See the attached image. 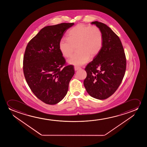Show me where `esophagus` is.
Wrapping results in <instances>:
<instances>
[{
  "mask_svg": "<svg viewBox=\"0 0 147 147\" xmlns=\"http://www.w3.org/2000/svg\"><path fill=\"white\" fill-rule=\"evenodd\" d=\"M80 68L78 66H75L74 67V69L75 70L77 71L78 70V69H79Z\"/></svg>",
  "mask_w": 147,
  "mask_h": 147,
  "instance_id": "1",
  "label": "esophagus"
}]
</instances>
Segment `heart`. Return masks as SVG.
I'll return each instance as SVG.
<instances>
[{
    "label": "heart",
    "mask_w": 147,
    "mask_h": 147,
    "mask_svg": "<svg viewBox=\"0 0 147 147\" xmlns=\"http://www.w3.org/2000/svg\"><path fill=\"white\" fill-rule=\"evenodd\" d=\"M76 45L78 52L69 59L68 62L80 66L87 62L90 56H96L100 52L103 45L102 32L97 26L77 24L69 31L68 38L61 39L59 48L62 54L69 58Z\"/></svg>",
    "instance_id": "b5f03b06"
}]
</instances>
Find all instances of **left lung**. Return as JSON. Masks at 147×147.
Wrapping results in <instances>:
<instances>
[{
  "instance_id": "obj_1",
  "label": "left lung",
  "mask_w": 147,
  "mask_h": 147,
  "mask_svg": "<svg viewBox=\"0 0 147 147\" xmlns=\"http://www.w3.org/2000/svg\"><path fill=\"white\" fill-rule=\"evenodd\" d=\"M91 24L102 31L103 45L98 54L85 68L87 76L84 85L91 96L103 100L111 96L119 88L125 76L127 61L121 40L113 30L97 21Z\"/></svg>"
}]
</instances>
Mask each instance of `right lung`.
<instances>
[{
	"label": "right lung",
	"mask_w": 147,
	"mask_h": 147,
	"mask_svg": "<svg viewBox=\"0 0 147 147\" xmlns=\"http://www.w3.org/2000/svg\"><path fill=\"white\" fill-rule=\"evenodd\" d=\"M74 24L45 26L26 46L23 60L24 77L33 93L48 105H56L64 98L74 74V67L66 65L59 48L65 32Z\"/></svg>",
	"instance_id": "right-lung-1"
}]
</instances>
